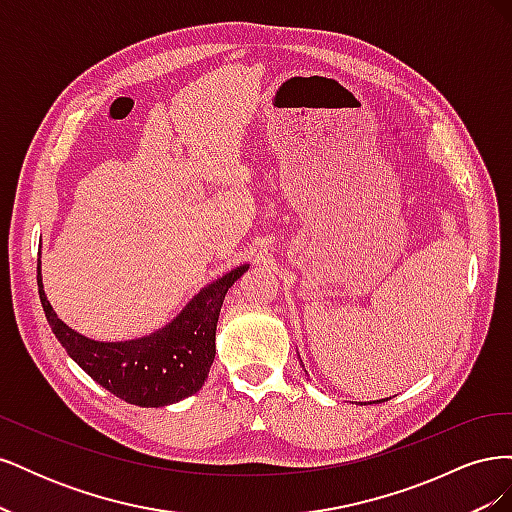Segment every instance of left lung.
I'll use <instances>...</instances> for the list:
<instances>
[{
	"label": "left lung",
	"mask_w": 512,
	"mask_h": 512,
	"mask_svg": "<svg viewBox=\"0 0 512 512\" xmlns=\"http://www.w3.org/2000/svg\"><path fill=\"white\" fill-rule=\"evenodd\" d=\"M382 401H384V399H380V404H382ZM367 404H376V401H367Z\"/></svg>",
	"instance_id": "obj_1"
}]
</instances>
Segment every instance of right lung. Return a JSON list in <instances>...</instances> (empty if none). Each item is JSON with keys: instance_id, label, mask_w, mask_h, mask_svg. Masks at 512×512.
I'll return each mask as SVG.
<instances>
[{"instance_id": "add662e5", "label": "right lung", "mask_w": 512, "mask_h": 512, "mask_svg": "<svg viewBox=\"0 0 512 512\" xmlns=\"http://www.w3.org/2000/svg\"><path fill=\"white\" fill-rule=\"evenodd\" d=\"M250 269L241 265L205 286L164 329L130 342H96L72 331L46 301L38 258L40 303L59 344L106 391L143 408H160L194 395L215 359V327L228 288Z\"/></svg>"}]
</instances>
